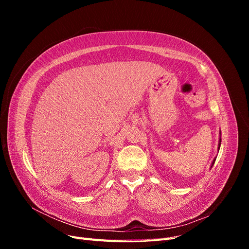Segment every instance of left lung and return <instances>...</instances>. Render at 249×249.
Wrapping results in <instances>:
<instances>
[{"label":"left lung","mask_w":249,"mask_h":249,"mask_svg":"<svg viewBox=\"0 0 249 249\" xmlns=\"http://www.w3.org/2000/svg\"><path fill=\"white\" fill-rule=\"evenodd\" d=\"M220 135H221V133H220ZM220 144H221V137H220V139H219V143H218V150H219V148H220ZM215 161H216V158H215V159H214L213 162H212V166L214 165ZM212 166H211V167H212Z\"/></svg>","instance_id":"obj_1"}]
</instances>
